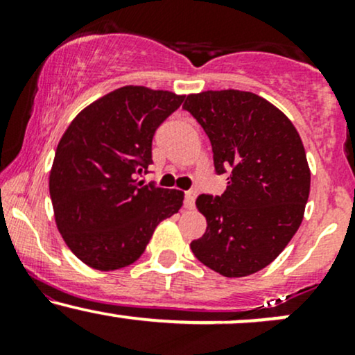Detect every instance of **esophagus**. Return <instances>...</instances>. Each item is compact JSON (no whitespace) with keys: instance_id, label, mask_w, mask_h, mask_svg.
<instances>
[{"instance_id":"34e87169","label":"esophagus","mask_w":355,"mask_h":355,"mask_svg":"<svg viewBox=\"0 0 355 355\" xmlns=\"http://www.w3.org/2000/svg\"><path fill=\"white\" fill-rule=\"evenodd\" d=\"M195 198H197V190L185 191V207L191 210L195 207Z\"/></svg>"}]
</instances>
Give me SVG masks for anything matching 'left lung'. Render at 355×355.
Instances as JSON below:
<instances>
[{
	"mask_svg": "<svg viewBox=\"0 0 355 355\" xmlns=\"http://www.w3.org/2000/svg\"><path fill=\"white\" fill-rule=\"evenodd\" d=\"M183 108L209 137L222 195H200L207 230L191 252L223 277H245L274 262L294 237L311 191L307 157L292 121L262 96L240 89L187 96Z\"/></svg>",
	"mask_w": 355,
	"mask_h": 355,
	"instance_id": "8db88e82",
	"label": "left lung"
}]
</instances>
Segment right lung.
Segmentation results:
<instances>
[{"label":"right lung","mask_w":355,"mask_h":355,"mask_svg":"<svg viewBox=\"0 0 355 355\" xmlns=\"http://www.w3.org/2000/svg\"><path fill=\"white\" fill-rule=\"evenodd\" d=\"M185 100L164 89L118 88L81 110L61 137L50 173L56 227L96 270L132 266L183 191L138 182L148 173L157 128Z\"/></svg>","instance_id":"right-lung-1"}]
</instances>
